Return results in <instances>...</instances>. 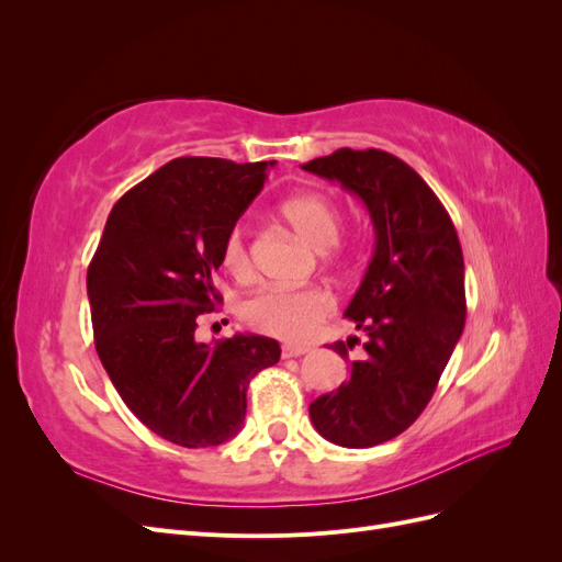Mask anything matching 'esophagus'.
<instances>
[{"label": "esophagus", "instance_id": "obj_1", "mask_svg": "<svg viewBox=\"0 0 562 562\" xmlns=\"http://www.w3.org/2000/svg\"><path fill=\"white\" fill-rule=\"evenodd\" d=\"M307 351H310V347H304V345H285L283 359H295V356H304Z\"/></svg>", "mask_w": 562, "mask_h": 562}]
</instances>
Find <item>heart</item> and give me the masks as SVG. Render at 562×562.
I'll list each match as a JSON object with an SVG mask.
<instances>
[{"label":"heart","mask_w":562,"mask_h":562,"mask_svg":"<svg viewBox=\"0 0 562 562\" xmlns=\"http://www.w3.org/2000/svg\"><path fill=\"white\" fill-rule=\"evenodd\" d=\"M281 215L318 252L330 250L342 229L335 203L316 192L285 199L281 203ZM223 262L236 279H246L250 274L248 227L241 220L234 223L225 236ZM333 312L335 297L323 285L262 288L244 302L241 318L250 328L265 335L281 337L288 342H304L318 333L321 323Z\"/></svg>","instance_id":"1"}]
</instances>
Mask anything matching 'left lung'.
<instances>
[{"label": "left lung", "mask_w": 562, "mask_h": 562, "mask_svg": "<svg viewBox=\"0 0 562 562\" xmlns=\"http://www.w3.org/2000/svg\"><path fill=\"white\" fill-rule=\"evenodd\" d=\"M302 168L353 192L375 225V255L345 312L366 330V353L349 382L310 405L330 443L372 448L422 415L464 330L462 246L431 187L389 151L342 147ZM347 345L330 349L347 359Z\"/></svg>", "instance_id": "obj_1"}]
</instances>
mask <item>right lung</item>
I'll return each mask as SVG.
<instances>
[{"instance_id":"add662e5","label":"right lung","mask_w":562,"mask_h":562,"mask_svg":"<svg viewBox=\"0 0 562 562\" xmlns=\"http://www.w3.org/2000/svg\"><path fill=\"white\" fill-rule=\"evenodd\" d=\"M274 164L180 157L114 203L89 265L100 363L149 431L182 448L241 431L246 391L281 356L277 339L234 335L203 345L199 314L223 302L213 285L223 244Z\"/></svg>"}]
</instances>
